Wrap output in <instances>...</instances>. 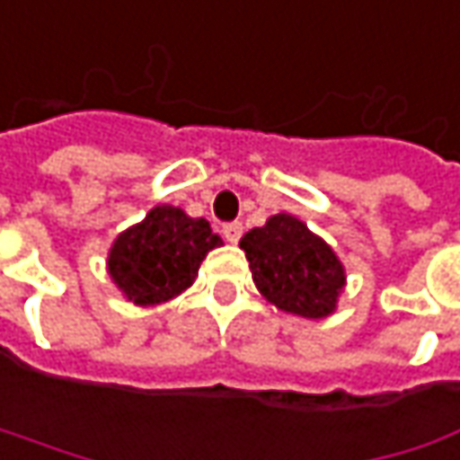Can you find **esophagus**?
<instances>
[{
	"label": "esophagus",
	"instance_id": "obj_1",
	"mask_svg": "<svg viewBox=\"0 0 460 460\" xmlns=\"http://www.w3.org/2000/svg\"><path fill=\"white\" fill-rule=\"evenodd\" d=\"M224 236H226V242H231V244H236L239 242V236H242V231H244V226L239 224V221H231V224H224Z\"/></svg>",
	"mask_w": 460,
	"mask_h": 460
}]
</instances>
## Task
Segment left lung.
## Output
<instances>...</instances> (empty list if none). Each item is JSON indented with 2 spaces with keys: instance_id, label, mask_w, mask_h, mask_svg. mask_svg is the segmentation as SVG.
Listing matches in <instances>:
<instances>
[{
  "instance_id": "left-lung-1",
  "label": "left lung",
  "mask_w": 460,
  "mask_h": 460,
  "mask_svg": "<svg viewBox=\"0 0 460 460\" xmlns=\"http://www.w3.org/2000/svg\"><path fill=\"white\" fill-rule=\"evenodd\" d=\"M239 247L250 260L252 280L275 309L327 319L348 286L342 260L330 244L290 213H275L250 229Z\"/></svg>"
}]
</instances>
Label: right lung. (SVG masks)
<instances>
[{"mask_svg":"<svg viewBox=\"0 0 460 460\" xmlns=\"http://www.w3.org/2000/svg\"><path fill=\"white\" fill-rule=\"evenodd\" d=\"M221 244L206 218L164 203L115 236L105 265L123 298L146 309L190 288L206 254Z\"/></svg>","mask_w":460,"mask_h":460,"instance_id":"right-lung-1","label":"right lung"}]
</instances>
